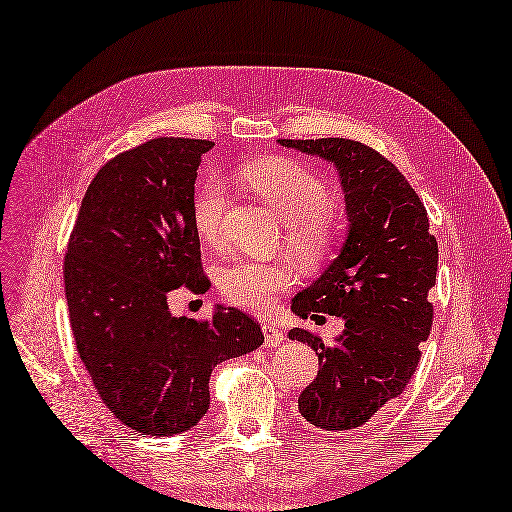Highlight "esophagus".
<instances>
[{
  "label": "esophagus",
  "instance_id": "34e87169",
  "mask_svg": "<svg viewBox=\"0 0 512 512\" xmlns=\"http://www.w3.org/2000/svg\"><path fill=\"white\" fill-rule=\"evenodd\" d=\"M263 332H265V345L267 347H280L284 343V334L278 328L263 326Z\"/></svg>",
  "mask_w": 512,
  "mask_h": 512
}]
</instances>
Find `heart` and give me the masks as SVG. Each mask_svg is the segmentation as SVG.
<instances>
[{
    "instance_id": "obj_1",
    "label": "heart",
    "mask_w": 512,
    "mask_h": 512,
    "mask_svg": "<svg viewBox=\"0 0 512 512\" xmlns=\"http://www.w3.org/2000/svg\"><path fill=\"white\" fill-rule=\"evenodd\" d=\"M241 182L258 199L284 219V239L304 265L317 267L332 258L341 243L343 219L332 204L330 189L315 171L286 158H263L239 169ZM226 186L206 178L193 193L191 215L197 234L206 243H217L226 210ZM219 291L226 302L254 313H267L278 293L289 289L293 271L282 265L239 260L219 271Z\"/></svg>"
}]
</instances>
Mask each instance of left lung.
<instances>
[{
	"label": "left lung",
	"instance_id": "8db88e82",
	"mask_svg": "<svg viewBox=\"0 0 512 512\" xmlns=\"http://www.w3.org/2000/svg\"><path fill=\"white\" fill-rule=\"evenodd\" d=\"M284 147L332 162L345 193L347 228L341 254L291 310L343 317L332 343L293 328L289 339L308 343L319 373L299 395V413L313 426L345 432L363 426L400 397L419 365V343L432 328L428 291L436 282L439 245L413 186L391 160L350 139H280Z\"/></svg>",
	"mask_w": 512,
	"mask_h": 512
}]
</instances>
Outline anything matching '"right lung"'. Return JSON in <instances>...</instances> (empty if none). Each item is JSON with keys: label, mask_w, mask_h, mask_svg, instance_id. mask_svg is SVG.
<instances>
[{"label": "right lung", "mask_w": 512, "mask_h": 512, "mask_svg": "<svg viewBox=\"0 0 512 512\" xmlns=\"http://www.w3.org/2000/svg\"><path fill=\"white\" fill-rule=\"evenodd\" d=\"M213 141L162 136L97 171L65 256V295L78 354L102 402L128 428L173 436L210 406L208 380L265 336L239 308L173 317L167 297L206 293L191 204Z\"/></svg>", "instance_id": "1"}]
</instances>
